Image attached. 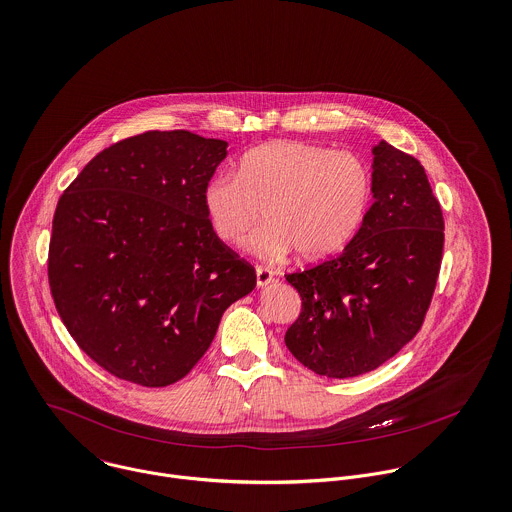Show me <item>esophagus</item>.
<instances>
[{
  "label": "esophagus",
  "instance_id": "1",
  "mask_svg": "<svg viewBox=\"0 0 512 512\" xmlns=\"http://www.w3.org/2000/svg\"><path fill=\"white\" fill-rule=\"evenodd\" d=\"M255 273H257V287H267L271 281H273V271L271 269H267V267H257L255 269Z\"/></svg>",
  "mask_w": 512,
  "mask_h": 512
}]
</instances>
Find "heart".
Masks as SVG:
<instances>
[{
	"label": "heart",
	"instance_id": "1",
	"mask_svg": "<svg viewBox=\"0 0 512 512\" xmlns=\"http://www.w3.org/2000/svg\"><path fill=\"white\" fill-rule=\"evenodd\" d=\"M372 170L350 150L275 140L249 150L237 174L221 172L204 188L205 215L227 245L245 241L259 221L251 249L265 259L297 253L316 261L344 249L372 202Z\"/></svg>",
	"mask_w": 512,
	"mask_h": 512
}]
</instances>
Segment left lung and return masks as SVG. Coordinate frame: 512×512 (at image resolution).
Returning <instances> with one entry per match:
<instances>
[{
    "label": "left lung",
    "mask_w": 512,
    "mask_h": 512,
    "mask_svg": "<svg viewBox=\"0 0 512 512\" xmlns=\"http://www.w3.org/2000/svg\"><path fill=\"white\" fill-rule=\"evenodd\" d=\"M374 204L344 251L285 275L303 307L285 344L308 370L354 378L419 332L443 257V213L417 158L374 146Z\"/></svg>",
    "instance_id": "obj_1"
}]
</instances>
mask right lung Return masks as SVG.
Listing matches in <instances>:
<instances>
[{
  "label": "right lung",
  "mask_w": 512,
  "mask_h": 512,
  "mask_svg": "<svg viewBox=\"0 0 512 512\" xmlns=\"http://www.w3.org/2000/svg\"><path fill=\"white\" fill-rule=\"evenodd\" d=\"M225 148L188 130H148L104 148L59 198L51 297L79 348L120 380H182L227 307L255 289L253 265L205 215Z\"/></svg>",
  "instance_id": "1"
}]
</instances>
